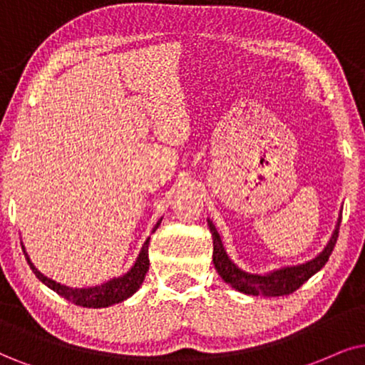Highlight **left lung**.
<instances>
[{
	"label": "left lung",
	"mask_w": 365,
	"mask_h": 365,
	"mask_svg": "<svg viewBox=\"0 0 365 365\" xmlns=\"http://www.w3.org/2000/svg\"><path fill=\"white\" fill-rule=\"evenodd\" d=\"M340 220H342V215H339V220H336L335 230L334 234H331L329 244H327L324 251H322L317 257L303 262V264L284 266L264 274H252L247 273V271H242L236 262L230 259L222 244V239H220V234L217 232L212 220L207 219L212 234V241H214L212 259H214V266L217 273L220 274V278H222L227 284L232 286L234 289H237V292H241L244 294H252V297H283V294L297 292L299 286L310 279L313 274L318 273V271L325 266L331 251H334L336 237H339Z\"/></svg>",
	"instance_id": "1"
}]
</instances>
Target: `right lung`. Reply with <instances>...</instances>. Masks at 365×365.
<instances>
[{
  "mask_svg": "<svg viewBox=\"0 0 365 365\" xmlns=\"http://www.w3.org/2000/svg\"><path fill=\"white\" fill-rule=\"evenodd\" d=\"M161 222V219L155 224L153 232L158 229V225ZM148 246H150V237L146 239L145 244H143L140 255H138L135 264L131 266V269L128 273H124L123 276H118V278H113L109 281H106L103 284L98 286H91V288H71V286L60 284L57 281L47 278L45 274H41L38 269H36L34 262H31L29 252L25 251V246H23V252H25L26 261L34 271L36 278H38L41 283L47 284L50 289H53L55 293H58L60 297H63L68 302H72L73 305H79L84 308H106L114 305V303H121L124 299H128L129 297H133L140 286L145 281L146 271L150 267V257H148Z\"/></svg>",
  "mask_w": 365,
  "mask_h": 365,
  "instance_id": "add662e5",
  "label": "right lung"
}]
</instances>
